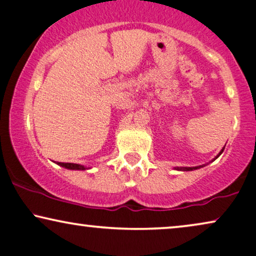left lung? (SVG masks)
<instances>
[{
	"instance_id": "obj_1",
	"label": "left lung",
	"mask_w": 256,
	"mask_h": 256,
	"mask_svg": "<svg viewBox=\"0 0 256 256\" xmlns=\"http://www.w3.org/2000/svg\"><path fill=\"white\" fill-rule=\"evenodd\" d=\"M224 148H225V146H224V147H222V150H220V152H219V153L217 154V156H216V158H214V160H212V161H214L216 159H217V158H218L219 156H220V154H222V152H224ZM212 161H211V162H212ZM204 166H205V164H202V166H197V167H175L174 169H175V170H181V172H190V170H196V169H200V168H202V167H204Z\"/></svg>"
}]
</instances>
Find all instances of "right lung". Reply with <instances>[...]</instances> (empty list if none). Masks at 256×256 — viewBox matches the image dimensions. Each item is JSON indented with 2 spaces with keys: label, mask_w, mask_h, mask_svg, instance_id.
Masks as SVG:
<instances>
[{
  "label": "right lung",
  "mask_w": 256,
  "mask_h": 256,
  "mask_svg": "<svg viewBox=\"0 0 256 256\" xmlns=\"http://www.w3.org/2000/svg\"><path fill=\"white\" fill-rule=\"evenodd\" d=\"M56 164H59L60 167H64V168H66V169H70V170H86V169H88L87 167H84V166L78 164H64V162H58Z\"/></svg>",
  "instance_id": "obj_1"
}]
</instances>
